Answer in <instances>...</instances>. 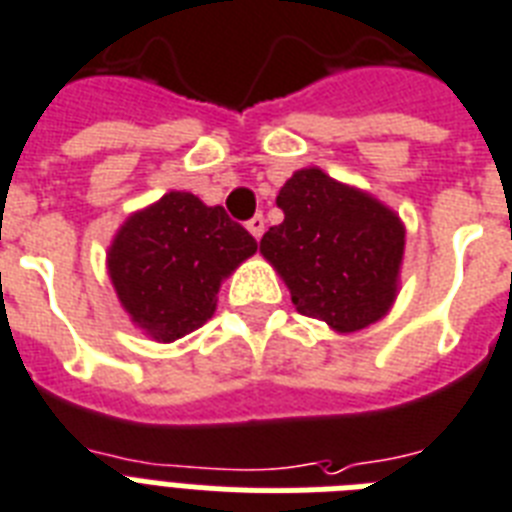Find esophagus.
<instances>
[{
	"label": "esophagus",
	"instance_id": "esophagus-1",
	"mask_svg": "<svg viewBox=\"0 0 512 512\" xmlns=\"http://www.w3.org/2000/svg\"><path fill=\"white\" fill-rule=\"evenodd\" d=\"M264 224H267V222H264V216L256 214L251 219V222L245 224V227H248V232H251V235L256 237V240H261V235H264Z\"/></svg>",
	"mask_w": 512,
	"mask_h": 512
}]
</instances>
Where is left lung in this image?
Returning <instances> with one entry per match:
<instances>
[{
    "instance_id": "1",
    "label": "left lung",
    "mask_w": 512,
    "mask_h": 512,
    "mask_svg": "<svg viewBox=\"0 0 512 512\" xmlns=\"http://www.w3.org/2000/svg\"><path fill=\"white\" fill-rule=\"evenodd\" d=\"M282 224L261 237V256L285 280L301 314L354 333L386 317L399 293L404 224L370 192L317 166L280 187Z\"/></svg>"
}]
</instances>
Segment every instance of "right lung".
Masks as SVG:
<instances>
[{
	"label": "right lung",
	"mask_w": 512,
	"mask_h": 512,
	"mask_svg": "<svg viewBox=\"0 0 512 512\" xmlns=\"http://www.w3.org/2000/svg\"><path fill=\"white\" fill-rule=\"evenodd\" d=\"M253 253L256 240L222 206L174 190L121 224L108 275L134 325L171 343L211 320L222 280Z\"/></svg>",
	"instance_id": "obj_1"
}]
</instances>
